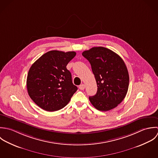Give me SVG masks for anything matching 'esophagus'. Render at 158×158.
Listing matches in <instances>:
<instances>
[{
  "label": "esophagus",
  "mask_w": 158,
  "mask_h": 158,
  "mask_svg": "<svg viewBox=\"0 0 158 158\" xmlns=\"http://www.w3.org/2000/svg\"><path fill=\"white\" fill-rule=\"evenodd\" d=\"M85 86L84 84H81V85H80L79 86V89H81V90H84L85 89Z\"/></svg>",
  "instance_id": "obj_1"
}]
</instances>
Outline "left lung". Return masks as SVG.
Returning a JSON list of instances; mask_svg holds the SVG:
<instances>
[{
  "label": "left lung",
  "mask_w": 158,
  "mask_h": 158,
  "mask_svg": "<svg viewBox=\"0 0 158 158\" xmlns=\"http://www.w3.org/2000/svg\"><path fill=\"white\" fill-rule=\"evenodd\" d=\"M92 66L97 84L96 94L89 97L95 108L101 111L116 107L126 96L129 74L123 59L104 47H94L82 52Z\"/></svg>",
  "instance_id": "8db88e82"
}]
</instances>
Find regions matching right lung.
Here are the masks:
<instances>
[{"label": "right lung", "mask_w": 158, "mask_h": 158, "mask_svg": "<svg viewBox=\"0 0 158 158\" xmlns=\"http://www.w3.org/2000/svg\"><path fill=\"white\" fill-rule=\"evenodd\" d=\"M76 54L74 51H51L32 64L27 74V92L43 110L53 112L62 109L77 91L66 68Z\"/></svg>", "instance_id": "add662e5"}]
</instances>
